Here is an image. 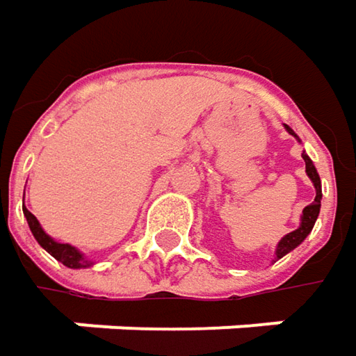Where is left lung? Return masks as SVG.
I'll list each match as a JSON object with an SVG mask.
<instances>
[{
    "instance_id": "8db88e82",
    "label": "left lung",
    "mask_w": 356,
    "mask_h": 356,
    "mask_svg": "<svg viewBox=\"0 0 356 356\" xmlns=\"http://www.w3.org/2000/svg\"><path fill=\"white\" fill-rule=\"evenodd\" d=\"M284 128L289 130V134H293L294 138L298 140V136L284 124ZM302 160H305V164H307V174H309V178L312 180V184H314V190H316V196H314V202L309 204L305 210H302V216H300V226L293 230V232H289L284 238L278 242V246H276V260L278 258H282L284 254H289L291 250H294L302 240L307 238L309 234H311L312 226L316 222V218H318V212H321V198H323V190H321V178H318V172L314 168V164H312V160L307 156V154H302Z\"/></svg>"
}]
</instances>
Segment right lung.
I'll return each instance as SVG.
<instances>
[{"instance_id":"obj_1","label":"right lung","mask_w":356,"mask_h":356,"mask_svg":"<svg viewBox=\"0 0 356 356\" xmlns=\"http://www.w3.org/2000/svg\"><path fill=\"white\" fill-rule=\"evenodd\" d=\"M24 216L27 218V224H29V230H31L33 238L38 240V242H40V246L45 248V250H47L51 257L56 258V260H60L63 266H67V268H88V266H92V264H94L90 258L83 257L76 246L56 242L51 236H47V234L44 232V228H42V224L38 222V218L27 210L26 206H24Z\"/></svg>"}]
</instances>
